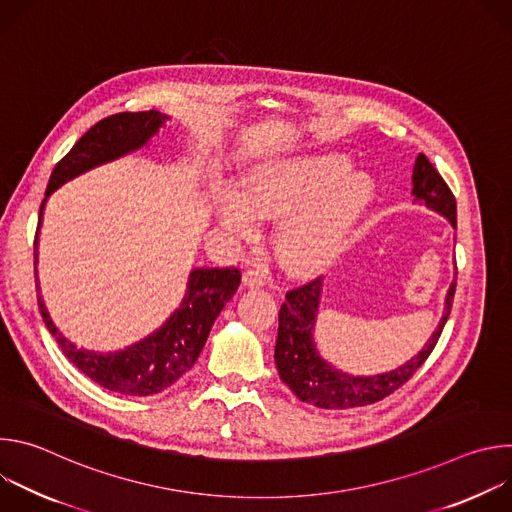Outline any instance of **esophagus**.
Instances as JSON below:
<instances>
[{"label": "esophagus", "instance_id": "obj_1", "mask_svg": "<svg viewBox=\"0 0 512 512\" xmlns=\"http://www.w3.org/2000/svg\"><path fill=\"white\" fill-rule=\"evenodd\" d=\"M243 283H245L247 287H265V285L269 283V279H267V275H265L263 271H259V269H247V271L243 273Z\"/></svg>", "mask_w": 512, "mask_h": 512}]
</instances>
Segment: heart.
I'll return each instance as SVG.
<instances>
[{"label": "heart", "mask_w": 512, "mask_h": 512, "mask_svg": "<svg viewBox=\"0 0 512 512\" xmlns=\"http://www.w3.org/2000/svg\"><path fill=\"white\" fill-rule=\"evenodd\" d=\"M373 200L371 178L350 170L342 154H314L269 162L253 170L239 194L218 200L221 227L251 237L259 216L279 218L275 251L294 269L330 261Z\"/></svg>", "instance_id": "obj_1"}]
</instances>
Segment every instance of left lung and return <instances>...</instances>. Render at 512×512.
Segmentation results:
<instances>
[{
    "instance_id": "obj_1",
    "label": "left lung",
    "mask_w": 512,
    "mask_h": 512,
    "mask_svg": "<svg viewBox=\"0 0 512 512\" xmlns=\"http://www.w3.org/2000/svg\"><path fill=\"white\" fill-rule=\"evenodd\" d=\"M413 190L415 202H425L427 208L446 216L456 229V198L444 178L431 162L419 154L413 166ZM322 277L291 289L285 294V302L279 310V328L275 342V364L281 381L296 393L300 401L312 403L320 409H352L371 405L407 383L413 373L427 360L442 330L448 322L456 279L450 283L446 294V308L440 326L429 336L417 356L409 358L401 367L381 375H348L338 371L328 360L320 356L314 344V326L322 300Z\"/></svg>"
}]
</instances>
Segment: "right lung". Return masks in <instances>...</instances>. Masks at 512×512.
Returning a JSON list of instances; mask_svg holds the SVG:
<instances>
[{
	"label": "right lung",
	"instance_id": "1",
	"mask_svg": "<svg viewBox=\"0 0 512 512\" xmlns=\"http://www.w3.org/2000/svg\"><path fill=\"white\" fill-rule=\"evenodd\" d=\"M168 119L170 117L160 111H139L117 113L95 123L52 170L46 196L40 206L38 231L42 225L44 204L56 188L97 166L141 150ZM38 231L34 239V265L38 261ZM239 283L241 273L233 267L192 269L180 308H176L156 332L115 352L77 348L58 332L40 296L38 308L62 354L81 373L113 393L148 397L162 393L194 367L216 316L235 296ZM36 287L40 289V285Z\"/></svg>",
	"mask_w": 512,
	"mask_h": 512
}]
</instances>
